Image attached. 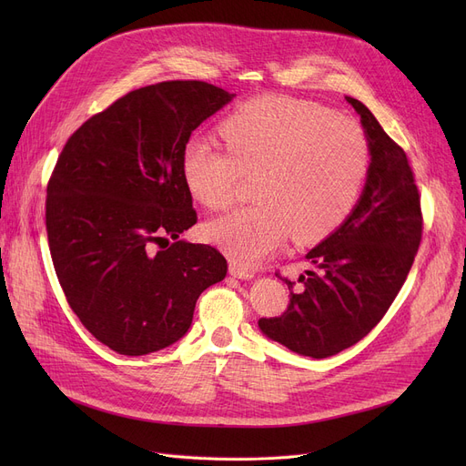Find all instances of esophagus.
Here are the masks:
<instances>
[{"label":"esophagus","mask_w":466,"mask_h":466,"mask_svg":"<svg viewBox=\"0 0 466 466\" xmlns=\"http://www.w3.org/2000/svg\"><path fill=\"white\" fill-rule=\"evenodd\" d=\"M230 274L234 278H239V279H251L255 278V270L253 268H248V266H241V264H236V262H230Z\"/></svg>","instance_id":"1"}]
</instances>
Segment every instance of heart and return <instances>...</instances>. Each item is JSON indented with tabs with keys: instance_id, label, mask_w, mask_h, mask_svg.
Masks as SVG:
<instances>
[{
	"instance_id": "b5f03b06",
	"label": "heart",
	"mask_w": 466,
	"mask_h": 466,
	"mask_svg": "<svg viewBox=\"0 0 466 466\" xmlns=\"http://www.w3.org/2000/svg\"><path fill=\"white\" fill-rule=\"evenodd\" d=\"M227 147L190 137L185 183L196 200L220 211L246 177H257V204L206 225V236L232 260L253 266L292 234L309 243L336 230L355 208L370 166L362 128L330 109L283 96L243 104L220 127Z\"/></svg>"
}]
</instances>
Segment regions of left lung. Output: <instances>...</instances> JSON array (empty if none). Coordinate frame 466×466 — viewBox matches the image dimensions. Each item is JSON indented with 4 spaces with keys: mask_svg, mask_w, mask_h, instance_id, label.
<instances>
[{
    "mask_svg": "<svg viewBox=\"0 0 466 466\" xmlns=\"http://www.w3.org/2000/svg\"><path fill=\"white\" fill-rule=\"evenodd\" d=\"M348 102L360 115L372 155L360 200L346 223L306 255L311 270L299 281L285 278L287 309L258 319L268 338L313 359L351 348L383 319L423 234L421 196L404 149L369 107L355 97Z\"/></svg>",
    "mask_w": 466,
    "mask_h": 466,
    "instance_id": "8db88e82",
    "label": "left lung"
}]
</instances>
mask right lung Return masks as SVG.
Listing matches in <instances>:
<instances>
[{
    "label": "right lung",
    "instance_id": "add662e5",
    "mask_svg": "<svg viewBox=\"0 0 466 466\" xmlns=\"http://www.w3.org/2000/svg\"><path fill=\"white\" fill-rule=\"evenodd\" d=\"M234 94L204 81L132 90L69 136L46 185L48 249L69 308L109 350L139 357L185 336L228 264L196 225L183 149Z\"/></svg>",
    "mask_w": 466,
    "mask_h": 466
}]
</instances>
